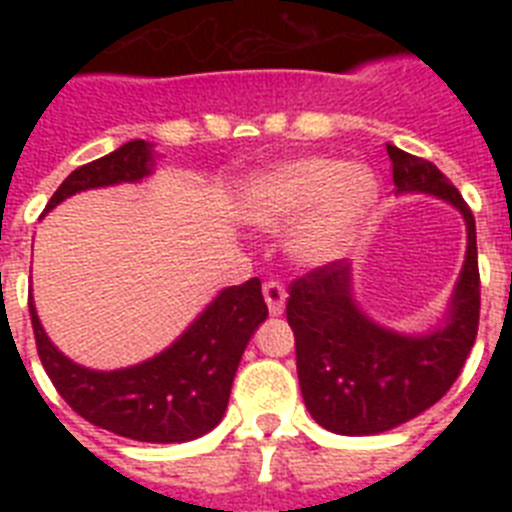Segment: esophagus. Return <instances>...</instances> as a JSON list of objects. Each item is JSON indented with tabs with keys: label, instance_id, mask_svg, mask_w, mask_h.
<instances>
[{
	"label": "esophagus",
	"instance_id": "obj_1",
	"mask_svg": "<svg viewBox=\"0 0 512 512\" xmlns=\"http://www.w3.org/2000/svg\"><path fill=\"white\" fill-rule=\"evenodd\" d=\"M264 300L269 305L271 315H282L284 312V302H287V289L282 287L279 282H264Z\"/></svg>",
	"mask_w": 512,
	"mask_h": 512
}]
</instances>
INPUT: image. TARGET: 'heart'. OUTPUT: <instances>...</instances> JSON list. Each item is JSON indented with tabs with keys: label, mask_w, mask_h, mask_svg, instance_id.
Segmentation results:
<instances>
[{
	"label": "heart",
	"mask_w": 512,
	"mask_h": 512,
	"mask_svg": "<svg viewBox=\"0 0 512 512\" xmlns=\"http://www.w3.org/2000/svg\"><path fill=\"white\" fill-rule=\"evenodd\" d=\"M377 200L379 179L369 166L310 156L251 176L238 215L264 230H282L300 219L289 235V256L320 266L346 251Z\"/></svg>",
	"instance_id": "1"
}]
</instances>
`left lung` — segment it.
<instances>
[{"label": "left lung", "mask_w": 512, "mask_h": 512, "mask_svg": "<svg viewBox=\"0 0 512 512\" xmlns=\"http://www.w3.org/2000/svg\"><path fill=\"white\" fill-rule=\"evenodd\" d=\"M397 192L446 200L467 223V256L449 318L428 336H402L366 318L351 295V264L333 261L289 284L287 323L295 330L305 408L341 436H374L436 405L461 374L479 325L474 215L459 189L425 158L387 146Z\"/></svg>", "instance_id": "left-lung-1"}]
</instances>
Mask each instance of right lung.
Masks as SVG:
<instances>
[{
  "label": "right lung",
  "instance_id": "obj_1",
  "mask_svg": "<svg viewBox=\"0 0 512 512\" xmlns=\"http://www.w3.org/2000/svg\"><path fill=\"white\" fill-rule=\"evenodd\" d=\"M153 171V146L130 140L117 151L79 166L45 205L84 189L140 182ZM269 315L259 277L223 289L166 351L143 364L94 372L66 359L45 336L33 300L35 346L58 395L97 428L146 443H184L205 436L223 420L235 369L253 330Z\"/></svg>",
  "mask_w": 512,
  "mask_h": 512
}]
</instances>
